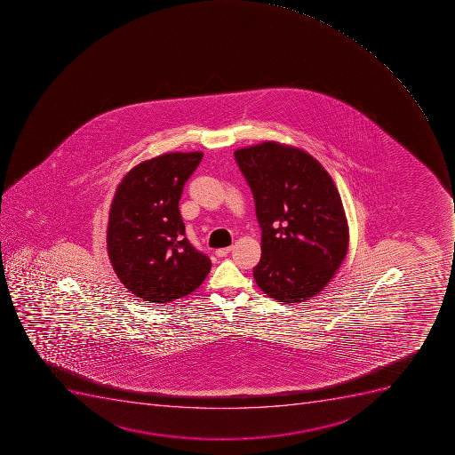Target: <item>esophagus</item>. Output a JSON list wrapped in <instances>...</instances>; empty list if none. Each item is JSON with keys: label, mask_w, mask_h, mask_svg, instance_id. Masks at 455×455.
I'll return each instance as SVG.
<instances>
[{"label": "esophagus", "mask_w": 455, "mask_h": 455, "mask_svg": "<svg viewBox=\"0 0 455 455\" xmlns=\"http://www.w3.org/2000/svg\"><path fill=\"white\" fill-rule=\"evenodd\" d=\"M230 251H232V246H228V248H220L216 251V255H218L219 258L226 257V255H228Z\"/></svg>", "instance_id": "obj_1"}]
</instances>
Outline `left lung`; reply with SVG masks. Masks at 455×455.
Returning <instances> with one entry per match:
<instances>
[{
  "label": "left lung",
  "instance_id": "left-lung-1",
  "mask_svg": "<svg viewBox=\"0 0 455 455\" xmlns=\"http://www.w3.org/2000/svg\"><path fill=\"white\" fill-rule=\"evenodd\" d=\"M235 159L252 191L261 228L258 287L281 305L316 296L348 251L338 188L319 161L277 142L242 148Z\"/></svg>",
  "mask_w": 455,
  "mask_h": 455
}]
</instances>
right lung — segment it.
<instances>
[{"label": "right lung", "instance_id": "right-lung-1", "mask_svg": "<svg viewBox=\"0 0 455 455\" xmlns=\"http://www.w3.org/2000/svg\"><path fill=\"white\" fill-rule=\"evenodd\" d=\"M202 152H174L132 168L116 190L107 252L123 285L148 303H170L202 285L210 258L186 237L178 203Z\"/></svg>", "mask_w": 455, "mask_h": 455}]
</instances>
